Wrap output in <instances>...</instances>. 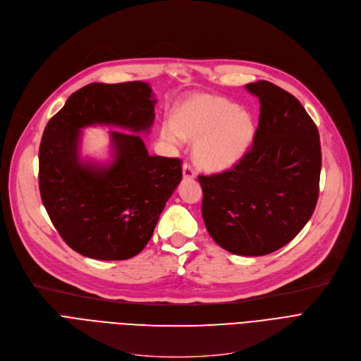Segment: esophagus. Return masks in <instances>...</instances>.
Masks as SVG:
<instances>
[{
	"instance_id": "esophagus-1",
	"label": "esophagus",
	"mask_w": 361,
	"mask_h": 361,
	"mask_svg": "<svg viewBox=\"0 0 361 361\" xmlns=\"http://www.w3.org/2000/svg\"><path fill=\"white\" fill-rule=\"evenodd\" d=\"M183 177L184 178H195L196 177V170L187 162L183 165Z\"/></svg>"
}]
</instances>
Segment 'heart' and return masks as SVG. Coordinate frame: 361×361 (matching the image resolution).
<instances>
[{
  "mask_svg": "<svg viewBox=\"0 0 361 361\" xmlns=\"http://www.w3.org/2000/svg\"><path fill=\"white\" fill-rule=\"evenodd\" d=\"M161 136L171 145L196 140V162L210 171L225 170L241 161L257 136L254 116L218 95H195L174 113V125H165Z\"/></svg>",
  "mask_w": 361,
  "mask_h": 361,
  "instance_id": "obj_1",
  "label": "heart"
}]
</instances>
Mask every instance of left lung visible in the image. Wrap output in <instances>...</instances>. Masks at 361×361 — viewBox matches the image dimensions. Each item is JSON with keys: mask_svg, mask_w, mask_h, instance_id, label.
<instances>
[{"mask_svg": "<svg viewBox=\"0 0 361 361\" xmlns=\"http://www.w3.org/2000/svg\"><path fill=\"white\" fill-rule=\"evenodd\" d=\"M245 88L259 100L252 147L231 170L199 181L203 221L214 243L258 257L289 244L310 219L322 155L318 128L295 95L264 80Z\"/></svg>", "mask_w": 361, "mask_h": 361, "instance_id": "obj_1", "label": "left lung"}]
</instances>
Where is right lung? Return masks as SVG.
<instances>
[{"instance_id": "right-lung-1", "label": "right lung", "mask_w": 361, "mask_h": 361, "mask_svg": "<svg viewBox=\"0 0 361 361\" xmlns=\"http://www.w3.org/2000/svg\"><path fill=\"white\" fill-rule=\"evenodd\" d=\"M155 103L147 82H92L71 94L44 128L40 197L63 241L84 257L137 255L183 178L181 161L149 155L139 135L149 132ZM94 124L127 130L111 131L114 159L107 164L80 158V129Z\"/></svg>"}]
</instances>
